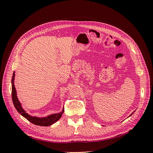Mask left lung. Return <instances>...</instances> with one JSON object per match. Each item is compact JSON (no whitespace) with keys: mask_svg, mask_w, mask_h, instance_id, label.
I'll list each match as a JSON object with an SVG mask.
<instances>
[{"mask_svg":"<svg viewBox=\"0 0 153 153\" xmlns=\"http://www.w3.org/2000/svg\"><path fill=\"white\" fill-rule=\"evenodd\" d=\"M132 115V114H131V115Z\"/></svg>","mask_w":153,"mask_h":153,"instance_id":"left-lung-1","label":"left lung"}]
</instances>
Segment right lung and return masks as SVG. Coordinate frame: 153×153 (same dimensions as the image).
I'll return each instance as SVG.
<instances>
[{"mask_svg":"<svg viewBox=\"0 0 153 153\" xmlns=\"http://www.w3.org/2000/svg\"><path fill=\"white\" fill-rule=\"evenodd\" d=\"M14 79H15V72L13 73V75L12 77V92H11V96H12V100L14 104V106L17 110V111L19 112L22 115H23L25 119L28 120L30 123H33L36 125H38V126H50L52 124L55 123L56 121L61 117L62 114L64 113V109L62 111V112L59 114H55L50 115L49 116L44 118H39L36 117H32L29 115L28 114L25 112V111L22 108L21 104L20 101H18L17 96H16V92L14 85Z\"/></svg>","mask_w":153,"mask_h":153,"instance_id":"right-lung-1","label":"right lung"}]
</instances>
